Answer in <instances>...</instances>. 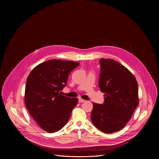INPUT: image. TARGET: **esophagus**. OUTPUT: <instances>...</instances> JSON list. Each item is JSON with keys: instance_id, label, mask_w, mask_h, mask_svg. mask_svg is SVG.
Instances as JSON below:
<instances>
[{"instance_id": "esophagus-1", "label": "esophagus", "mask_w": 159, "mask_h": 159, "mask_svg": "<svg viewBox=\"0 0 159 159\" xmlns=\"http://www.w3.org/2000/svg\"><path fill=\"white\" fill-rule=\"evenodd\" d=\"M78 102H79L80 103H83V102H86V100H83V99H82V98H79Z\"/></svg>"}]
</instances>
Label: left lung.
I'll use <instances>...</instances> for the list:
<instances>
[{
	"label": "left lung",
	"instance_id": "8db88e82",
	"mask_svg": "<svg viewBox=\"0 0 159 159\" xmlns=\"http://www.w3.org/2000/svg\"><path fill=\"white\" fill-rule=\"evenodd\" d=\"M98 86L105 93L104 102H93L91 120L98 130L111 134L123 129L139 101L138 83L134 75L113 59H100Z\"/></svg>",
	"mask_w": 159,
	"mask_h": 159
}]
</instances>
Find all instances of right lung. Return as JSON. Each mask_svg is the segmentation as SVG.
Listing matches in <instances>:
<instances>
[{
	"label": "right lung",
	"instance_id": "right-lung-1",
	"mask_svg": "<svg viewBox=\"0 0 159 159\" xmlns=\"http://www.w3.org/2000/svg\"><path fill=\"white\" fill-rule=\"evenodd\" d=\"M80 64L52 59L34 68L27 78L25 104L27 110L46 132L60 130L67 123L78 99L61 95L68 75Z\"/></svg>",
	"mask_w": 159,
	"mask_h": 159
}]
</instances>
